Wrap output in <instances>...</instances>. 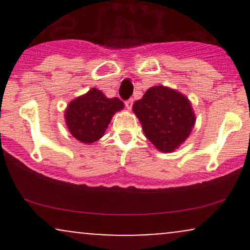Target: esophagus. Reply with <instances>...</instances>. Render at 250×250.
I'll return each mask as SVG.
<instances>
[{
	"label": "esophagus",
	"mask_w": 250,
	"mask_h": 250,
	"mask_svg": "<svg viewBox=\"0 0 250 250\" xmlns=\"http://www.w3.org/2000/svg\"><path fill=\"white\" fill-rule=\"evenodd\" d=\"M133 103H134V100L133 99H129L127 100V101L125 102V107H127V109H131V107H133Z\"/></svg>",
	"instance_id": "esophagus-1"
}]
</instances>
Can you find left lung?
<instances>
[{"label": "left lung", "instance_id": "obj_1", "mask_svg": "<svg viewBox=\"0 0 250 250\" xmlns=\"http://www.w3.org/2000/svg\"><path fill=\"white\" fill-rule=\"evenodd\" d=\"M143 133L163 153L174 151L190 134L195 115L189 100L174 89L155 85L133 105Z\"/></svg>", "mask_w": 250, "mask_h": 250}]
</instances>
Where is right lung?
I'll return each instance as SVG.
<instances>
[{
    "instance_id": "1",
    "label": "right lung",
    "mask_w": 250,
    "mask_h": 250,
    "mask_svg": "<svg viewBox=\"0 0 250 250\" xmlns=\"http://www.w3.org/2000/svg\"><path fill=\"white\" fill-rule=\"evenodd\" d=\"M123 105L117 97L108 99L101 90L93 88L69 103L64 114L65 122L76 140L93 143L101 139L111 117Z\"/></svg>"
}]
</instances>
